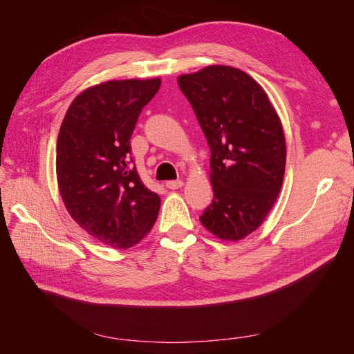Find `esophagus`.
I'll return each mask as SVG.
<instances>
[{
  "mask_svg": "<svg viewBox=\"0 0 354 354\" xmlns=\"http://www.w3.org/2000/svg\"><path fill=\"white\" fill-rule=\"evenodd\" d=\"M183 180H171V181H167V187L168 189H173V190H176V189H180V187H183Z\"/></svg>",
  "mask_w": 354,
  "mask_h": 354,
  "instance_id": "esophagus-1",
  "label": "esophagus"
}]
</instances>
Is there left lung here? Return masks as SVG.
Wrapping results in <instances>:
<instances>
[{"mask_svg": "<svg viewBox=\"0 0 354 354\" xmlns=\"http://www.w3.org/2000/svg\"><path fill=\"white\" fill-rule=\"evenodd\" d=\"M211 151V205L202 226L223 241L236 242L259 229L282 187L286 142L269 95L248 73L211 65L180 75Z\"/></svg>", "mask_w": 354, "mask_h": 354, "instance_id": "left-lung-1", "label": "left lung"}]
</instances>
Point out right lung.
<instances>
[{
	"label": "right lung",
	"mask_w": 354,
	"mask_h": 354,
	"mask_svg": "<svg viewBox=\"0 0 354 354\" xmlns=\"http://www.w3.org/2000/svg\"><path fill=\"white\" fill-rule=\"evenodd\" d=\"M160 80H112L80 93L56 146L57 186L69 216L90 236L127 250L151 232L160 198L131 165L130 138Z\"/></svg>",
	"instance_id": "obj_1"
}]
</instances>
